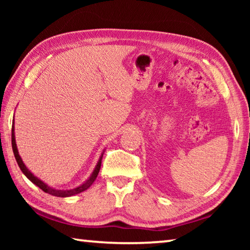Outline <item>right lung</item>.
I'll return each instance as SVG.
<instances>
[{
    "label": "right lung",
    "mask_w": 250,
    "mask_h": 250,
    "mask_svg": "<svg viewBox=\"0 0 250 250\" xmlns=\"http://www.w3.org/2000/svg\"><path fill=\"white\" fill-rule=\"evenodd\" d=\"M12 147H13V152H14V156L16 159V162H18L19 167L22 172L25 174V176L27 177V179L33 182L34 184L36 186H39L41 189H43L45 193H48V194H52L54 196H58V197H68V196H73L75 194H78V193H82L83 191H86L88 188H90V185L94 183L97 175H98V173L100 171V167H101V160H103V155H104V152L101 153V156L99 158L98 163H97V166L95 167L94 172H92V174L90 175L89 179H88L84 183H83L82 185L77 186V188H71V189H56V188H53L48 186L46 183H44L43 181H41L40 179H37L36 176H34L33 173L28 170V168L25 167V164L23 163L22 159H21V156L19 154V151H18V146H16V142H15V134H14V119H13V125H12Z\"/></svg>",
    "instance_id": "obj_1"
}]
</instances>
